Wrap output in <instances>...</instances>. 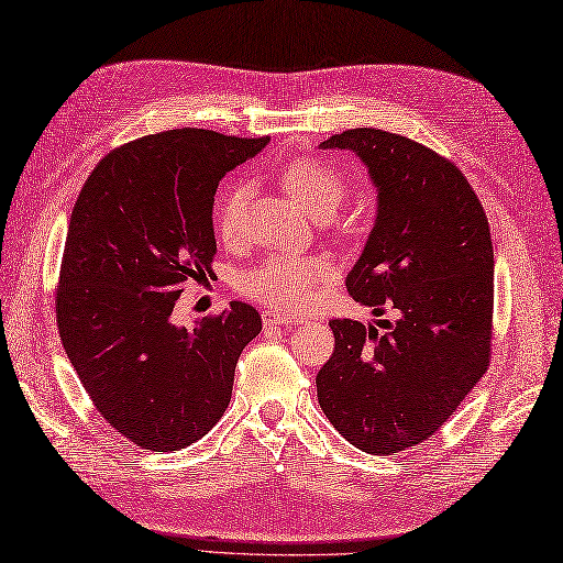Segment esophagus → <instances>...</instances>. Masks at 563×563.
<instances>
[{"instance_id": "34e87169", "label": "esophagus", "mask_w": 563, "mask_h": 563, "mask_svg": "<svg viewBox=\"0 0 563 563\" xmlns=\"http://www.w3.org/2000/svg\"><path fill=\"white\" fill-rule=\"evenodd\" d=\"M291 327V324H298V319L291 317V314H282V312H275V310H265L263 312V327L265 329H275V327Z\"/></svg>"}]
</instances>
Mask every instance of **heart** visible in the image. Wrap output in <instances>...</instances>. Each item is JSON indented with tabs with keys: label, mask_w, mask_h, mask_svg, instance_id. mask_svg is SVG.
I'll return each instance as SVG.
<instances>
[{
	"label": "heart",
	"mask_w": 563,
	"mask_h": 563,
	"mask_svg": "<svg viewBox=\"0 0 563 563\" xmlns=\"http://www.w3.org/2000/svg\"><path fill=\"white\" fill-rule=\"evenodd\" d=\"M282 181L286 191L314 218L333 216L347 194L343 170L317 158L291 161L282 170ZM249 194V181L244 179L232 181L222 191L216 206V230L224 241H234L244 230ZM333 275L336 267L327 255H269L241 272L239 286L244 296L267 308L298 312L314 306Z\"/></svg>",
	"instance_id": "1"
}]
</instances>
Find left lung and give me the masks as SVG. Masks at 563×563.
<instances>
[{
	"label": "left lung",
	"instance_id": "obj_1",
	"mask_svg": "<svg viewBox=\"0 0 563 563\" xmlns=\"http://www.w3.org/2000/svg\"><path fill=\"white\" fill-rule=\"evenodd\" d=\"M378 189L374 230L345 279L357 302L388 310L384 331L331 319L333 353L317 400L347 443L393 454L429 440L488 372L495 257L485 210L450 158L402 134L345 130Z\"/></svg>",
	"mask_w": 563,
	"mask_h": 563
}]
</instances>
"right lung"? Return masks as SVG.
Segmentation results:
<instances>
[{
    "mask_svg": "<svg viewBox=\"0 0 563 563\" xmlns=\"http://www.w3.org/2000/svg\"><path fill=\"white\" fill-rule=\"evenodd\" d=\"M269 136L181 128L106 154L75 201L56 286L66 355L97 412L136 448L181 450L232 400L261 314L234 300L194 329L173 322L189 279L212 275V196Z\"/></svg>",
    "mask_w": 563,
    "mask_h": 563,
    "instance_id": "right-lung-1",
    "label": "right lung"
}]
</instances>
